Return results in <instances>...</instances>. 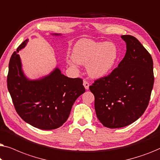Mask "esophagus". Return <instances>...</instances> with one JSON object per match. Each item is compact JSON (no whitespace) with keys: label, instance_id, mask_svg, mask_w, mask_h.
I'll use <instances>...</instances> for the list:
<instances>
[{"label":"esophagus","instance_id":"1","mask_svg":"<svg viewBox=\"0 0 160 160\" xmlns=\"http://www.w3.org/2000/svg\"><path fill=\"white\" fill-rule=\"evenodd\" d=\"M83 85H84V87L85 89H89V82H87V81H84V82H83Z\"/></svg>","mask_w":160,"mask_h":160}]
</instances>
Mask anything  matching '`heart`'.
I'll return each mask as SVG.
<instances>
[{
	"instance_id": "heart-1",
	"label": "heart",
	"mask_w": 160,
	"mask_h": 160,
	"mask_svg": "<svg viewBox=\"0 0 160 160\" xmlns=\"http://www.w3.org/2000/svg\"><path fill=\"white\" fill-rule=\"evenodd\" d=\"M119 58V50L115 43L82 38L74 45L68 63L73 67L78 64L87 65L92 78H100L113 71Z\"/></svg>"
}]
</instances>
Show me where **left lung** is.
Masks as SVG:
<instances>
[{
    "label": "left lung",
    "mask_w": 160,
    "mask_h": 160,
    "mask_svg": "<svg viewBox=\"0 0 160 160\" xmlns=\"http://www.w3.org/2000/svg\"><path fill=\"white\" fill-rule=\"evenodd\" d=\"M121 38L127 47L123 60L108 76L89 86L98 119L112 129L128 126L143 115L154 81L151 54L134 36Z\"/></svg>",
    "instance_id": "obj_1"
}]
</instances>
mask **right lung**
<instances>
[{
    "label": "right lung",
    "instance_id": "1",
    "mask_svg": "<svg viewBox=\"0 0 160 160\" xmlns=\"http://www.w3.org/2000/svg\"><path fill=\"white\" fill-rule=\"evenodd\" d=\"M28 41V39L24 41L11 57L8 92L16 111L24 121L41 130H54L66 122L74 102L85 92L83 81L67 77L58 67L42 78H28L22 71L18 54Z\"/></svg>",
    "mask_w": 160,
    "mask_h": 160
}]
</instances>
